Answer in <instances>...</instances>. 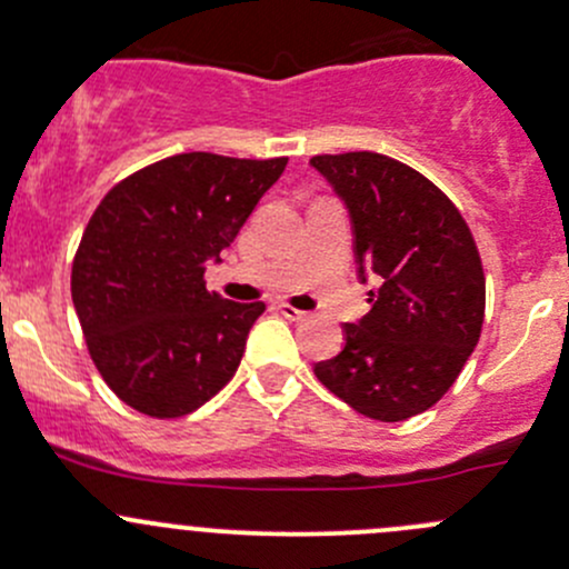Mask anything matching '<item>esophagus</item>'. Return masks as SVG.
I'll return each instance as SVG.
<instances>
[{
  "mask_svg": "<svg viewBox=\"0 0 569 569\" xmlns=\"http://www.w3.org/2000/svg\"><path fill=\"white\" fill-rule=\"evenodd\" d=\"M278 311L283 313V317L289 319V321H302V319L308 317L306 311H300V308H295V306H286V302H283V306H278Z\"/></svg>",
  "mask_w": 569,
  "mask_h": 569,
  "instance_id": "esophagus-1",
  "label": "esophagus"
}]
</instances>
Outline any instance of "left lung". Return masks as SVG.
<instances>
[{
  "mask_svg": "<svg viewBox=\"0 0 569 569\" xmlns=\"http://www.w3.org/2000/svg\"><path fill=\"white\" fill-rule=\"evenodd\" d=\"M347 203L355 256L377 274L371 311L313 366L321 386L375 421H405L443 399L479 343L485 269L460 209L418 170L371 151L311 159Z\"/></svg>",
  "mask_w": 569,
  "mask_h": 569,
  "instance_id": "left-lung-1",
  "label": "left lung"
}]
</instances>
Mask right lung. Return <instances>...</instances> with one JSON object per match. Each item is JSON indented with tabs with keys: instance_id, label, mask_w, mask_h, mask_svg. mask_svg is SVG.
<instances>
[{
	"instance_id": "1",
	"label": "right lung",
	"mask_w": 569,
	"mask_h": 569,
	"mask_svg": "<svg viewBox=\"0 0 569 569\" xmlns=\"http://www.w3.org/2000/svg\"><path fill=\"white\" fill-rule=\"evenodd\" d=\"M289 159L176 153L114 183L71 269L88 352L112 393L151 418H181L231 382L263 302L206 289Z\"/></svg>"
}]
</instances>
